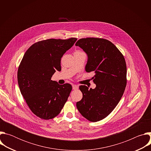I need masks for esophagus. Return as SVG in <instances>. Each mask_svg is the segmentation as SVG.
<instances>
[{
  "label": "esophagus",
  "mask_w": 151,
  "mask_h": 151,
  "mask_svg": "<svg viewBox=\"0 0 151 151\" xmlns=\"http://www.w3.org/2000/svg\"><path fill=\"white\" fill-rule=\"evenodd\" d=\"M72 88H73V90H77L78 89V86L76 85H73Z\"/></svg>",
  "instance_id": "1"
}]
</instances>
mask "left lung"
Segmentation results:
<instances>
[{
  "label": "left lung",
  "mask_w": 151,
  "mask_h": 151,
  "mask_svg": "<svg viewBox=\"0 0 151 151\" xmlns=\"http://www.w3.org/2000/svg\"><path fill=\"white\" fill-rule=\"evenodd\" d=\"M88 55L85 66L87 72H94V89L81 85L83 97L76 103L80 114L91 122L108 116L120 101L127 85V66L124 55L107 39L87 37L75 44Z\"/></svg>",
  "instance_id": "obj_1"
}]
</instances>
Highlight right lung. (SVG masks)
<instances>
[{
    "mask_svg": "<svg viewBox=\"0 0 151 151\" xmlns=\"http://www.w3.org/2000/svg\"><path fill=\"white\" fill-rule=\"evenodd\" d=\"M77 39H50L38 41L26 52L19 65L17 79L21 94L31 111L39 118L57 116L68 100L72 87L52 81L61 70V58Z\"/></svg>",
    "mask_w": 151,
    "mask_h": 151,
    "instance_id": "1",
    "label": "right lung"
}]
</instances>
